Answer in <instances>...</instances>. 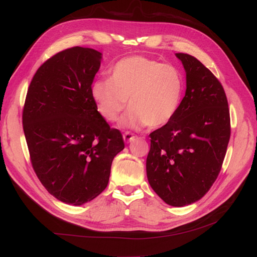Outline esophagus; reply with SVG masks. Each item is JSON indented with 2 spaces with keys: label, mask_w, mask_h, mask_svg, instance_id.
Wrapping results in <instances>:
<instances>
[{
  "label": "esophagus",
  "mask_w": 257,
  "mask_h": 257,
  "mask_svg": "<svg viewBox=\"0 0 257 257\" xmlns=\"http://www.w3.org/2000/svg\"><path fill=\"white\" fill-rule=\"evenodd\" d=\"M134 138H135V136L133 135V133H132V132H125V133L123 134V139H124V143H126V144L131 143L132 141H133Z\"/></svg>",
  "instance_id": "34e87169"
}]
</instances>
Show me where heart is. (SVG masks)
I'll return each instance as SVG.
<instances>
[{
	"mask_svg": "<svg viewBox=\"0 0 257 257\" xmlns=\"http://www.w3.org/2000/svg\"><path fill=\"white\" fill-rule=\"evenodd\" d=\"M183 94L180 69L143 56L121 59L112 66L109 80H96L91 87L93 102L107 122L119 119L128 99L131 111L122 125L133 128L166 125L180 108Z\"/></svg>",
	"mask_w": 257,
	"mask_h": 257,
	"instance_id": "heart-1",
	"label": "heart"
}]
</instances>
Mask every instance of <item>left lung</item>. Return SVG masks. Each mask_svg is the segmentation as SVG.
Masks as SVG:
<instances>
[{
    "label": "left lung",
    "mask_w": 257,
    "mask_h": 257,
    "mask_svg": "<svg viewBox=\"0 0 257 257\" xmlns=\"http://www.w3.org/2000/svg\"><path fill=\"white\" fill-rule=\"evenodd\" d=\"M186 73V90L174 119L150 134L147 177L166 204L183 207L210 190L223 164L230 116L221 82L196 58L176 53Z\"/></svg>",
    "instance_id": "obj_1"
}]
</instances>
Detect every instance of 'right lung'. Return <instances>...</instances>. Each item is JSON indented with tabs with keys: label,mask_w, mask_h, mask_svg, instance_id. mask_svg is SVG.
Wrapping results in <instances>:
<instances>
[{
	"label": "right lung",
	"mask_w": 257,
	"mask_h": 257,
	"mask_svg": "<svg viewBox=\"0 0 257 257\" xmlns=\"http://www.w3.org/2000/svg\"><path fill=\"white\" fill-rule=\"evenodd\" d=\"M102 53L83 47L60 51L37 69L28 89L22 124L34 172L52 196L80 206L109 181L121 132L98 113L91 87Z\"/></svg>",
	"instance_id": "right-lung-1"
}]
</instances>
